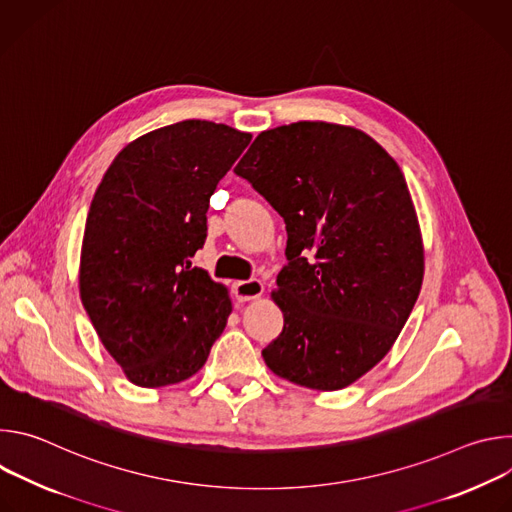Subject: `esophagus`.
I'll use <instances>...</instances> for the list:
<instances>
[{
    "label": "esophagus",
    "instance_id": "1",
    "mask_svg": "<svg viewBox=\"0 0 512 512\" xmlns=\"http://www.w3.org/2000/svg\"><path fill=\"white\" fill-rule=\"evenodd\" d=\"M265 285L261 279H247V281H237L235 283V298L239 302H251L263 296Z\"/></svg>",
    "mask_w": 512,
    "mask_h": 512
}]
</instances>
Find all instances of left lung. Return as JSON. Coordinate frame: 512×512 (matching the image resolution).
Masks as SVG:
<instances>
[{
	"label": "left lung",
	"mask_w": 512,
	"mask_h": 512,
	"mask_svg": "<svg viewBox=\"0 0 512 512\" xmlns=\"http://www.w3.org/2000/svg\"><path fill=\"white\" fill-rule=\"evenodd\" d=\"M235 172L287 229V265L271 291L283 330L263 348L265 364L316 391L352 385L393 348L423 281L421 229L399 164L356 127L298 121L261 131Z\"/></svg>",
	"instance_id": "left-lung-1"
}]
</instances>
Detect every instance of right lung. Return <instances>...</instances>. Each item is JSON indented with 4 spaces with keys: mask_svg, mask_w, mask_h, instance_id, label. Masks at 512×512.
<instances>
[{
    "mask_svg": "<svg viewBox=\"0 0 512 512\" xmlns=\"http://www.w3.org/2000/svg\"><path fill=\"white\" fill-rule=\"evenodd\" d=\"M188 119L115 156L87 216L79 294L127 381L158 389L194 377L233 312L229 289L190 257L204 245L216 184L251 141Z\"/></svg>",
    "mask_w": 512,
    "mask_h": 512,
    "instance_id": "1",
    "label": "right lung"
}]
</instances>
